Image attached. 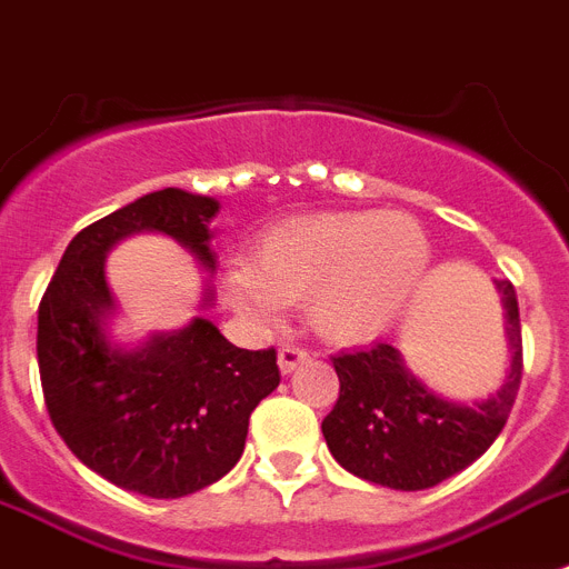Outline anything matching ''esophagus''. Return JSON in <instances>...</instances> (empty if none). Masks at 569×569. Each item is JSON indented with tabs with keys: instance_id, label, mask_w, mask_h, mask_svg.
<instances>
[{
	"instance_id": "esophagus-1",
	"label": "esophagus",
	"mask_w": 569,
	"mask_h": 569,
	"mask_svg": "<svg viewBox=\"0 0 569 569\" xmlns=\"http://www.w3.org/2000/svg\"><path fill=\"white\" fill-rule=\"evenodd\" d=\"M309 352L300 350V347H292V343H283L280 352H277V365H280V373L289 376L292 370H298L300 365H307Z\"/></svg>"
}]
</instances>
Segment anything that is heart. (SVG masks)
Segmentation results:
<instances>
[{
  "mask_svg": "<svg viewBox=\"0 0 569 569\" xmlns=\"http://www.w3.org/2000/svg\"><path fill=\"white\" fill-rule=\"evenodd\" d=\"M428 260V237L408 213H315L262 233L254 260H228L222 295L233 312L262 327H274L286 303L307 300L318 336L361 343L402 318Z\"/></svg>",
  "mask_w": 569,
  "mask_h": 569,
  "instance_id": "1",
  "label": "heart"
}]
</instances>
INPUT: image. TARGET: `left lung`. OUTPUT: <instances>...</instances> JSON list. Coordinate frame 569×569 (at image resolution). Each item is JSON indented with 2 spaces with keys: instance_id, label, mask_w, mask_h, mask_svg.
Here are the masks:
<instances>
[{
  "instance_id": "left-lung-1",
  "label": "left lung",
  "mask_w": 569,
  "mask_h": 569,
  "mask_svg": "<svg viewBox=\"0 0 569 569\" xmlns=\"http://www.w3.org/2000/svg\"><path fill=\"white\" fill-rule=\"evenodd\" d=\"M503 303L509 367L503 385L480 402H455L428 388L393 343L332 356L341 393L323 419L329 451L350 475L399 491L442 483L471 462L503 431L523 370L518 295L495 280Z\"/></svg>"
}]
</instances>
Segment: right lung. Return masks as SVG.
<instances>
[{
    "label": "right lung",
    "instance_id": "obj_1",
    "mask_svg": "<svg viewBox=\"0 0 569 569\" xmlns=\"http://www.w3.org/2000/svg\"><path fill=\"white\" fill-rule=\"evenodd\" d=\"M217 213L213 196H141L83 228L42 295L37 358L57 433L94 475L144 498H184L226 477L242 457L251 410L280 385L274 350L233 347L204 315L132 347L112 336L109 251L136 233H161L213 274Z\"/></svg>",
    "mask_w": 569,
    "mask_h": 569
}]
</instances>
